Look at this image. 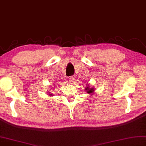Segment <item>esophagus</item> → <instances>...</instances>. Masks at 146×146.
Returning <instances> with one entry per match:
<instances>
[{
    "label": "esophagus",
    "mask_w": 146,
    "mask_h": 146,
    "mask_svg": "<svg viewBox=\"0 0 146 146\" xmlns=\"http://www.w3.org/2000/svg\"><path fill=\"white\" fill-rule=\"evenodd\" d=\"M68 80H69V81H70V83H72L75 80V77H74V76H70V77H69Z\"/></svg>",
    "instance_id": "esophagus-1"
}]
</instances>
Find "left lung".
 Returning a JSON list of instances; mask_svg holds the SVG:
<instances>
[{"label": "left lung", "instance_id": "8db88e82", "mask_svg": "<svg viewBox=\"0 0 146 146\" xmlns=\"http://www.w3.org/2000/svg\"><path fill=\"white\" fill-rule=\"evenodd\" d=\"M87 85V84H86ZM85 90H86V92H87L88 94H92L94 92V88H89L88 86H87V87L85 88Z\"/></svg>", "mask_w": 146, "mask_h": 146}]
</instances>
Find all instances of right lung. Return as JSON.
<instances>
[{
	"label": "right lung",
	"mask_w": 146,
	"mask_h": 146,
	"mask_svg": "<svg viewBox=\"0 0 146 146\" xmlns=\"http://www.w3.org/2000/svg\"><path fill=\"white\" fill-rule=\"evenodd\" d=\"M48 96H52V94H48Z\"/></svg>",
	"instance_id": "1"
}]
</instances>
